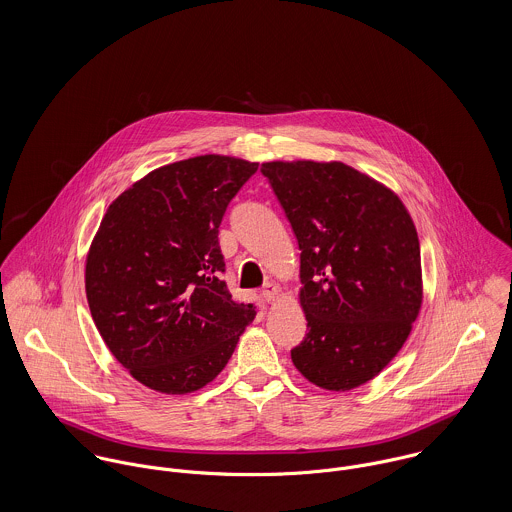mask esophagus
Returning a JSON list of instances; mask_svg holds the SVG:
<instances>
[{
  "label": "esophagus",
  "mask_w": 512,
  "mask_h": 512,
  "mask_svg": "<svg viewBox=\"0 0 512 512\" xmlns=\"http://www.w3.org/2000/svg\"><path fill=\"white\" fill-rule=\"evenodd\" d=\"M278 292H280V288L276 284H266V288L262 290V297H264V301L272 303L278 297Z\"/></svg>",
  "instance_id": "esophagus-1"
}]
</instances>
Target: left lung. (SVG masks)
Wrapping results in <instances>:
<instances>
[{
	"label": "left lung",
	"instance_id": "left-lung-1",
	"mask_svg": "<svg viewBox=\"0 0 512 512\" xmlns=\"http://www.w3.org/2000/svg\"><path fill=\"white\" fill-rule=\"evenodd\" d=\"M299 244L307 335L295 368L331 392L359 388L404 347L422 309L420 240L402 199L343 161H268Z\"/></svg>",
	"mask_w": 512,
	"mask_h": 512
}]
</instances>
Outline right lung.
Segmentation results:
<instances>
[{
    "label": "right lung",
    "mask_w": 512,
    "mask_h": 512,
    "mask_svg": "<svg viewBox=\"0 0 512 512\" xmlns=\"http://www.w3.org/2000/svg\"><path fill=\"white\" fill-rule=\"evenodd\" d=\"M258 163L207 153L149 171L108 207L84 288L110 353L147 388L189 394L219 376L256 317L220 272L219 226Z\"/></svg>",
    "instance_id": "obj_1"
}]
</instances>
